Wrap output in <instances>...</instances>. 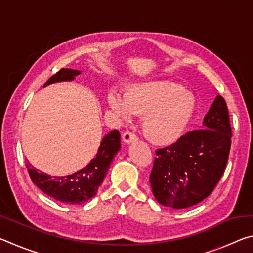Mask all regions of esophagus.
<instances>
[{"mask_svg": "<svg viewBox=\"0 0 253 253\" xmlns=\"http://www.w3.org/2000/svg\"><path fill=\"white\" fill-rule=\"evenodd\" d=\"M136 140H137V136H136V135L131 134L130 131L124 132V135H123V142L125 143V144H130V143H132V142H136Z\"/></svg>", "mask_w": 253, "mask_h": 253, "instance_id": "1", "label": "esophagus"}]
</instances>
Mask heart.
Listing matches in <instances>:
<instances>
[{
  "instance_id": "obj_1",
  "label": "heart",
  "mask_w": 253,
  "mask_h": 253,
  "mask_svg": "<svg viewBox=\"0 0 253 253\" xmlns=\"http://www.w3.org/2000/svg\"><path fill=\"white\" fill-rule=\"evenodd\" d=\"M110 109L125 121L132 113L144 115L143 131L157 146H169L185 134L196 110V99L181 84L166 80L131 84L125 92H110L107 97Z\"/></svg>"
}]
</instances>
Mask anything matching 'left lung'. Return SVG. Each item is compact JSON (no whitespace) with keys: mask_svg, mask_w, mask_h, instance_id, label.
<instances>
[{"mask_svg":"<svg viewBox=\"0 0 253 253\" xmlns=\"http://www.w3.org/2000/svg\"><path fill=\"white\" fill-rule=\"evenodd\" d=\"M202 128L155 152L149 182L153 195L164 207L186 209L200 203L224 173L232 132L221 96L210 107Z\"/></svg>","mask_w":253,"mask_h":253,"instance_id":"left-lung-1","label":"left lung"}]
</instances>
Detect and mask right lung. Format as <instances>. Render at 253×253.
Returning <instances> with one entry per match:
<instances>
[{
	"mask_svg": "<svg viewBox=\"0 0 253 253\" xmlns=\"http://www.w3.org/2000/svg\"><path fill=\"white\" fill-rule=\"evenodd\" d=\"M80 74V70L62 68L46 81L44 87L60 81H72ZM119 149L121 135L117 130H113L102 138L96 157L74 174L50 176L33 168L30 163L27 164V169L32 182L46 195L66 204H83L96 195Z\"/></svg>",
	"mask_w": 253,
	"mask_h": 253,
	"instance_id": "add662e5",
	"label": "right lung"
}]
</instances>
